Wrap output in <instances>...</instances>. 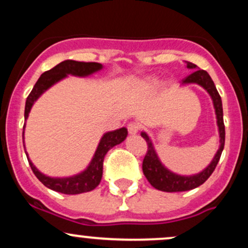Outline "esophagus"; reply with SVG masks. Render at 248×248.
Listing matches in <instances>:
<instances>
[{
  "instance_id": "esophagus-1",
  "label": "esophagus",
  "mask_w": 248,
  "mask_h": 248,
  "mask_svg": "<svg viewBox=\"0 0 248 248\" xmlns=\"http://www.w3.org/2000/svg\"><path fill=\"white\" fill-rule=\"evenodd\" d=\"M127 128H128V133H129L130 135H135V134H138L139 130H140V124H136V122H130Z\"/></svg>"
}]
</instances>
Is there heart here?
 I'll list each match as a JSON object with an SVG mask.
<instances>
[{
    "mask_svg": "<svg viewBox=\"0 0 248 248\" xmlns=\"http://www.w3.org/2000/svg\"><path fill=\"white\" fill-rule=\"evenodd\" d=\"M148 87H150V88H153L154 86H155V85H156V82L155 81H154V80H149V81H148Z\"/></svg>",
    "mask_w": 248,
    "mask_h": 248,
    "instance_id": "1",
    "label": "heart"
}]
</instances>
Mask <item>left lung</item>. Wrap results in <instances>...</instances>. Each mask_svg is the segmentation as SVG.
<instances>
[{
	"label": "left lung",
	"instance_id": "8db88e82",
	"mask_svg": "<svg viewBox=\"0 0 248 248\" xmlns=\"http://www.w3.org/2000/svg\"><path fill=\"white\" fill-rule=\"evenodd\" d=\"M186 64V69L192 70L191 75H189L186 79L181 81L182 86L186 85L196 84L203 87L204 90L209 93L211 98L213 108H215L216 119H217V127L219 133V148L217 153L213 156L212 161L206 168H204L202 171L193 175H179L169 170L162 163L157 153H156L155 147H154L152 139L146 132H142L141 136L144 139L148 144L147 155L144 156L143 163H142V170H143L144 176L155 189L161 190L166 192H181L192 190L195 187L204 183L207 178L211 176L213 170L217 167L219 158H220L221 153H223L225 144V126L223 118V104H221V98L219 95L217 88L215 86V82L209 76L206 71L198 69L197 65L192 64L190 62H184Z\"/></svg>",
	"mask_w": 248,
	"mask_h": 248
}]
</instances>
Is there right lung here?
<instances>
[{"label":"right lung","mask_w":248,"mask_h":248,"mask_svg":"<svg viewBox=\"0 0 248 248\" xmlns=\"http://www.w3.org/2000/svg\"><path fill=\"white\" fill-rule=\"evenodd\" d=\"M104 69V66L100 62H76L67 59L59 62L57 66L53 67L46 72H44L39 77V79L33 86L32 91L27 98L25 101V109H24V119L27 121L29 113L32 108L33 104L38 100L39 96L43 93L46 92L50 87L56 85L62 79L67 78L69 76L79 77V78H85V77L92 76L94 73L99 72ZM24 128L23 127V146L24 143ZM128 135V130L126 127H122L120 129L112 130V132L105 133L101 136L100 141H99L98 147H96L94 155H93L92 160L90 164L86 167V169L82 171L76 173V175L69 176V177H51V176L45 175L39 171L32 163V161L29 158L27 150H25V155H27L28 161L32 169L33 173L36 177L44 184L45 186L53 191L65 193V195H78V193L92 191L100 183L102 177V166H104V158L106 156L107 152L112 149L116 144H120L121 142L126 140Z\"/></svg>","instance_id":"1"}]
</instances>
